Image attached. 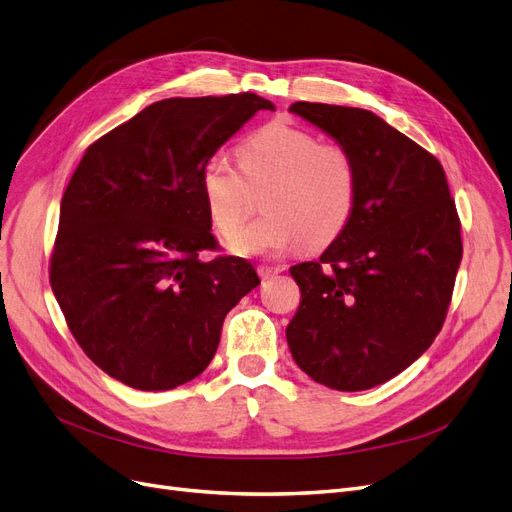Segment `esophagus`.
I'll list each match as a JSON object with an SVG mask.
<instances>
[{
    "mask_svg": "<svg viewBox=\"0 0 512 512\" xmlns=\"http://www.w3.org/2000/svg\"><path fill=\"white\" fill-rule=\"evenodd\" d=\"M257 272H259V276L263 280H266V278H272V276H276L280 272H285V266H280V263H261V266L257 268Z\"/></svg>",
    "mask_w": 512,
    "mask_h": 512,
    "instance_id": "1",
    "label": "esophagus"
}]
</instances>
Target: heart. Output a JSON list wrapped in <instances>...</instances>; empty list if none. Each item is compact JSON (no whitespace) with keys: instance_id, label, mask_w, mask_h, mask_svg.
I'll return each mask as SVG.
<instances>
[{"instance_id":"heart-1","label":"heart","mask_w":512,"mask_h":512,"mask_svg":"<svg viewBox=\"0 0 512 512\" xmlns=\"http://www.w3.org/2000/svg\"><path fill=\"white\" fill-rule=\"evenodd\" d=\"M236 154L242 176L223 154L208 156L200 170L206 213L223 238L243 220L245 186L269 183L260 199L267 215L233 235L234 253L268 255L299 240L314 249L346 230L358 200V168L348 147L320 143L306 128L272 120L253 130Z\"/></svg>"}]
</instances>
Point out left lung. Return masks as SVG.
<instances>
[{"label": "left lung", "mask_w": 512, "mask_h": 512, "mask_svg": "<svg viewBox=\"0 0 512 512\" xmlns=\"http://www.w3.org/2000/svg\"><path fill=\"white\" fill-rule=\"evenodd\" d=\"M291 111L350 149L356 211L318 261L291 268L301 304L287 342L333 390L392 380L430 348L462 261L460 217L441 162L375 113L297 101Z\"/></svg>", "instance_id": "8db88e82"}]
</instances>
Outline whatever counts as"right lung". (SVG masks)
I'll return each mask as SVG.
<instances>
[{
    "mask_svg": "<svg viewBox=\"0 0 512 512\" xmlns=\"http://www.w3.org/2000/svg\"><path fill=\"white\" fill-rule=\"evenodd\" d=\"M274 105L253 92L164 99L88 145L61 200L50 287L90 361L137 390L198 377L225 314L259 285L217 251L200 194L208 156Z\"/></svg>",
    "mask_w": 512,
    "mask_h": 512,
    "instance_id": "obj_1",
    "label": "right lung"
}]
</instances>
